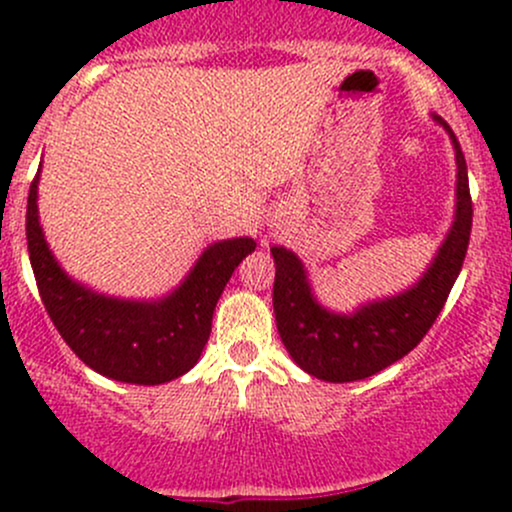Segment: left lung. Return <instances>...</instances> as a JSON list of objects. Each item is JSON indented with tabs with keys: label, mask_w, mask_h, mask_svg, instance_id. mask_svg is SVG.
Here are the masks:
<instances>
[{
	"label": "left lung",
	"mask_w": 512,
	"mask_h": 512,
	"mask_svg": "<svg viewBox=\"0 0 512 512\" xmlns=\"http://www.w3.org/2000/svg\"><path fill=\"white\" fill-rule=\"evenodd\" d=\"M431 117L448 132L455 149V214L431 264L414 284L356 305L351 313H337L317 301L301 257L284 245L272 248L276 330L296 366L317 380L354 383L407 356L431 330L460 274L472 231L467 163L448 122Z\"/></svg>",
	"instance_id": "left-lung-1"
}]
</instances>
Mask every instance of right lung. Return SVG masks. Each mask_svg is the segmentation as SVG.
<instances>
[{"label":"right lung","mask_w":512,"mask_h":512,"mask_svg":"<svg viewBox=\"0 0 512 512\" xmlns=\"http://www.w3.org/2000/svg\"><path fill=\"white\" fill-rule=\"evenodd\" d=\"M40 163L26 209V238L40 298L57 332L88 368L132 385H163L195 368L211 332V317L228 279L257 243L216 240L185 279L161 298L98 293L62 269L40 226Z\"/></svg>","instance_id":"obj_1"}]
</instances>
